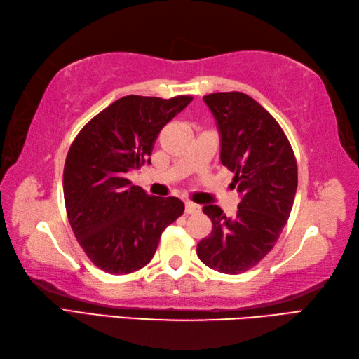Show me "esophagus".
I'll return each mask as SVG.
<instances>
[{"label": "esophagus", "instance_id": "esophagus-1", "mask_svg": "<svg viewBox=\"0 0 359 359\" xmlns=\"http://www.w3.org/2000/svg\"><path fill=\"white\" fill-rule=\"evenodd\" d=\"M200 210H201V208L198 206V204L190 203V201L186 203V214H198Z\"/></svg>", "mask_w": 359, "mask_h": 359}]
</instances>
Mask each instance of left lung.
<instances>
[{"label": "left lung", "mask_w": 359, "mask_h": 359, "mask_svg": "<svg viewBox=\"0 0 359 359\" xmlns=\"http://www.w3.org/2000/svg\"><path fill=\"white\" fill-rule=\"evenodd\" d=\"M203 100L217 121L222 164L233 173L241 200L233 217L215 204L203 208L214 226L196 254L212 269L238 274L257 265L279 240L294 203L297 164L279 123L248 94L214 93Z\"/></svg>", "instance_id": "left-lung-1"}]
</instances>
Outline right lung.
Returning <instances> with one entry per match:
<instances>
[{
  "instance_id": "add662e5",
  "label": "right lung",
  "mask_w": 359,
  "mask_h": 359,
  "mask_svg": "<svg viewBox=\"0 0 359 359\" xmlns=\"http://www.w3.org/2000/svg\"><path fill=\"white\" fill-rule=\"evenodd\" d=\"M190 102L131 94L94 116L71 144L63 170L68 220L85 254L105 273L144 268L161 233L184 212L181 200L150 196L127 173L150 164L159 131Z\"/></svg>"
}]
</instances>
